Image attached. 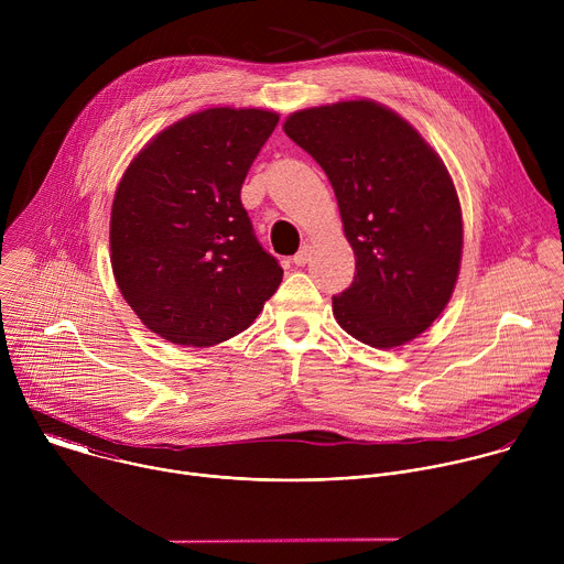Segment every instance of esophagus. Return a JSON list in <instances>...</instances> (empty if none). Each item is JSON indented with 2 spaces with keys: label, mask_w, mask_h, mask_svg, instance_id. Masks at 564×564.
<instances>
[{
  "label": "esophagus",
  "mask_w": 564,
  "mask_h": 564,
  "mask_svg": "<svg viewBox=\"0 0 564 564\" xmlns=\"http://www.w3.org/2000/svg\"><path fill=\"white\" fill-rule=\"evenodd\" d=\"M310 254H312V250H310V246H303V248H301V250H299V252H296V254H294V259H292V263H294V265H299V268H301V265H305V263H307V261H310Z\"/></svg>",
  "instance_id": "obj_1"
}]
</instances>
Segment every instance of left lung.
<instances>
[{
  "instance_id": "obj_1",
  "label": "left lung",
  "mask_w": 564,
  "mask_h": 564,
  "mask_svg": "<svg viewBox=\"0 0 564 564\" xmlns=\"http://www.w3.org/2000/svg\"><path fill=\"white\" fill-rule=\"evenodd\" d=\"M283 131L326 172L355 252V281L333 296L337 324L381 350L413 341L446 307L462 261V209L442 158L372 100L296 111Z\"/></svg>"
}]
</instances>
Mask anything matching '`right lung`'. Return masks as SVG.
I'll use <instances>...</instances> for the list:
<instances>
[{
	"instance_id": "1",
	"label": "right lung",
	"mask_w": 564,
	"mask_h": 564,
	"mask_svg": "<svg viewBox=\"0 0 564 564\" xmlns=\"http://www.w3.org/2000/svg\"><path fill=\"white\" fill-rule=\"evenodd\" d=\"M279 113L214 107L160 131L111 207V268L142 324L209 348L252 326L283 270L257 240L240 187Z\"/></svg>"
}]
</instances>
